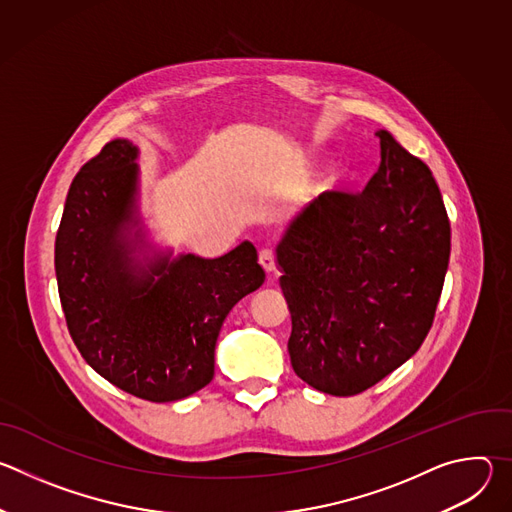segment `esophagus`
<instances>
[{
  "label": "esophagus",
  "mask_w": 512,
  "mask_h": 512,
  "mask_svg": "<svg viewBox=\"0 0 512 512\" xmlns=\"http://www.w3.org/2000/svg\"><path fill=\"white\" fill-rule=\"evenodd\" d=\"M259 263H261V267L265 269V271H273L275 269V265H277V259H275V251L273 249H261L259 251Z\"/></svg>",
  "instance_id": "obj_1"
}]
</instances>
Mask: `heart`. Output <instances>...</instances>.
<instances>
[{"instance_id":"heart-1","label":"heart","mask_w":512,"mask_h":512,"mask_svg":"<svg viewBox=\"0 0 512 512\" xmlns=\"http://www.w3.org/2000/svg\"><path fill=\"white\" fill-rule=\"evenodd\" d=\"M340 180H342V170H340L338 166H328V168L320 174L318 188H322V190L334 188L336 184H340Z\"/></svg>"}]
</instances>
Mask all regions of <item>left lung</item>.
<instances>
[{
    "label": "left lung",
    "instance_id": "left-lung-1",
    "mask_svg": "<svg viewBox=\"0 0 512 512\" xmlns=\"http://www.w3.org/2000/svg\"><path fill=\"white\" fill-rule=\"evenodd\" d=\"M381 166L362 192L330 190L277 245L291 314V367L350 397L423 344L450 261V221L431 170L381 129Z\"/></svg>",
    "mask_w": 512,
    "mask_h": 512
}]
</instances>
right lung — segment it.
Here are the masks:
<instances>
[{
	"instance_id": "obj_1",
	"label": "right lung",
	"mask_w": 512,
	"mask_h": 512,
	"mask_svg": "<svg viewBox=\"0 0 512 512\" xmlns=\"http://www.w3.org/2000/svg\"><path fill=\"white\" fill-rule=\"evenodd\" d=\"M137 148L113 139L70 184L54 267L68 332L109 383L145 401L184 399L212 381L214 346L233 306L261 287L251 243L218 259H135Z\"/></svg>"
}]
</instances>
